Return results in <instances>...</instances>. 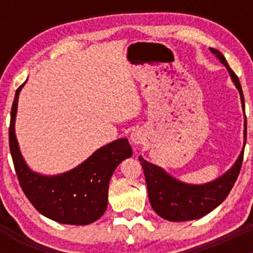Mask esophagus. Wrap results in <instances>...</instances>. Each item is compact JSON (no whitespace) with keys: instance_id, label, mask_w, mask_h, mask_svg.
I'll return each mask as SVG.
<instances>
[{"instance_id":"34e87169","label":"esophagus","mask_w":253,"mask_h":253,"mask_svg":"<svg viewBox=\"0 0 253 253\" xmlns=\"http://www.w3.org/2000/svg\"><path fill=\"white\" fill-rule=\"evenodd\" d=\"M130 139L134 144H143V143L146 142V134L142 129H137V130H134L130 135Z\"/></svg>"}]
</instances>
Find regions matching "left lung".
Instances as JSON below:
<instances>
[{"instance_id": "left-lung-1", "label": "left lung", "mask_w": 253, "mask_h": 253, "mask_svg": "<svg viewBox=\"0 0 253 253\" xmlns=\"http://www.w3.org/2000/svg\"><path fill=\"white\" fill-rule=\"evenodd\" d=\"M210 51L214 53L216 58L227 67L234 84L240 91L241 100L245 106L242 87L236 73L228 66L224 55L220 51L213 48H210ZM246 138H247V120H245V140ZM243 153L245 151L241 152L234 166L229 171L225 172L222 177L205 185L182 184L167 175L161 167L152 165L139 157L140 165L144 171V177H146L149 202L153 210L161 218L169 222L194 220V219L207 215L220 203L224 202L228 194L231 193L232 187L240 175L243 162Z\"/></svg>"}]
</instances>
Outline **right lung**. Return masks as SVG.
Returning <instances> with one entry per match:
<instances>
[{
	"label": "right lung",
	"instance_id": "add662e5",
	"mask_svg": "<svg viewBox=\"0 0 253 253\" xmlns=\"http://www.w3.org/2000/svg\"><path fill=\"white\" fill-rule=\"evenodd\" d=\"M20 86L15 93L8 140L17 180L29 202L40 214L63 224L86 225L101 218L107 207L111 175L120 162L131 156L128 139L97 149L82 165L63 175L46 177L31 172L21 157L15 135V116Z\"/></svg>",
	"mask_w": 253,
	"mask_h": 253
}]
</instances>
